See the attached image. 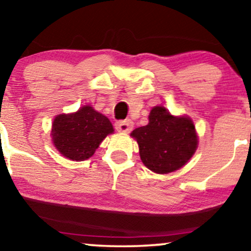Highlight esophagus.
Listing matches in <instances>:
<instances>
[{
	"instance_id": "obj_1",
	"label": "esophagus",
	"mask_w": 251,
	"mask_h": 251,
	"mask_svg": "<svg viewBox=\"0 0 251 251\" xmlns=\"http://www.w3.org/2000/svg\"><path fill=\"white\" fill-rule=\"evenodd\" d=\"M115 127L118 132L129 133L133 128V123L131 120H120L115 124Z\"/></svg>"
}]
</instances>
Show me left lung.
I'll use <instances>...</instances> for the list:
<instances>
[{
	"label": "left lung",
	"instance_id": "1",
	"mask_svg": "<svg viewBox=\"0 0 251 251\" xmlns=\"http://www.w3.org/2000/svg\"><path fill=\"white\" fill-rule=\"evenodd\" d=\"M148 118V125L131 133L139 145L143 164L158 175L182 168L199 145L193 120L187 116H172L160 105L153 106Z\"/></svg>",
	"mask_w": 251,
	"mask_h": 251
}]
</instances>
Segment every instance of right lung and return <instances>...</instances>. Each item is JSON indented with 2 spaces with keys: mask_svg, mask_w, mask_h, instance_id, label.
<instances>
[{
  "mask_svg": "<svg viewBox=\"0 0 251 251\" xmlns=\"http://www.w3.org/2000/svg\"><path fill=\"white\" fill-rule=\"evenodd\" d=\"M113 126L104 115L91 105H83L76 112L55 117L51 128L52 143L63 156L71 160H85L94 155Z\"/></svg>",
  "mask_w": 251,
  "mask_h": 251,
  "instance_id": "add662e5",
  "label": "right lung"
}]
</instances>
